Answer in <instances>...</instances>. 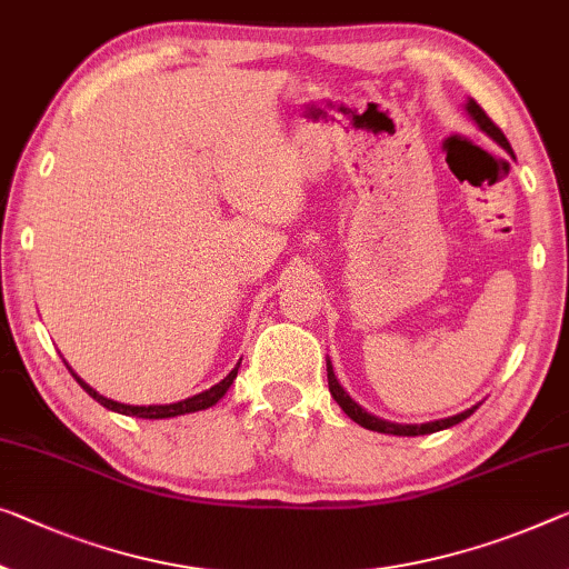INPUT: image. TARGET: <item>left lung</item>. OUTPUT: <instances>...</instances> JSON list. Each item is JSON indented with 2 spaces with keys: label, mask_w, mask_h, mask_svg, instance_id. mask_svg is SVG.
Returning <instances> with one entry per match:
<instances>
[{
  "label": "left lung",
  "mask_w": 569,
  "mask_h": 569,
  "mask_svg": "<svg viewBox=\"0 0 569 569\" xmlns=\"http://www.w3.org/2000/svg\"><path fill=\"white\" fill-rule=\"evenodd\" d=\"M466 111H468V117L476 121L480 132H486L488 137L493 139L496 144H501L506 152L513 154V152H511L509 139L503 137L501 129H498V127L493 124V121L486 117V111L480 109L473 99H468V101H466ZM326 363H328V387H330V395H333V399L338 401V407L343 409V412H346L348 417H351L356 425L366 427V430L383 432V435H399V437L430 435V432L448 430V427L462 422V419H468V417L473 415L476 409H478V405H476V407H470V409H466V412H460V415H452V417H445V419H435V422H425V425H397V422H387V419H381V417H376V415H371V412H366V409H363L361 405H358V401H353V399H351V395H348V391H346L343 387H340L338 376L333 373V363H330V358H328Z\"/></svg>",
  "instance_id": "left-lung-1"
}]
</instances>
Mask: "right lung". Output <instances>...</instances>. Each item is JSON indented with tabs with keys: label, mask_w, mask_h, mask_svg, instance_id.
<instances>
[{
	"label": "right lung",
	"mask_w": 569,
	"mask_h": 569,
	"mask_svg": "<svg viewBox=\"0 0 569 569\" xmlns=\"http://www.w3.org/2000/svg\"><path fill=\"white\" fill-rule=\"evenodd\" d=\"M241 363V361H239ZM239 363L233 366V369L229 371V376H223L221 381L218 383H213L211 389H206V391H200V395H193V397H188V399H180V401H172V405H147V407H142V405H124V401H113V399H109V397H103V395H99V391H96L93 387H89V383H86L81 376H78L71 366H68V371L73 373V379L81 383V387L86 389V395L89 397H93L96 401H99L101 407H107V409H111V412H119V415H127V417H142V419H170V417H180V415H193V412H200V409H208V407H213L218 399H221L226 391H229V387L233 383V379H236V373H239Z\"/></svg>",
	"instance_id": "obj_1"
}]
</instances>
